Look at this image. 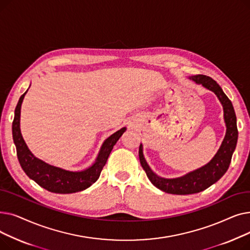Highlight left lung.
<instances>
[{
  "label": "left lung",
  "mask_w": 250,
  "mask_h": 250,
  "mask_svg": "<svg viewBox=\"0 0 250 250\" xmlns=\"http://www.w3.org/2000/svg\"><path fill=\"white\" fill-rule=\"evenodd\" d=\"M189 79L196 84L202 85L206 89L214 92L223 106L226 134L216 155L208 163L193 170V171L176 178H164L157 175L150 168L145 157H144L142 144L139 149L141 165L146 171V174L149 180L152 182V185L164 192L181 195L203 191L214 185L215 182H217L224 175L229 168L232 155L236 148V144H237L238 139L237 123H236V114L232 102L223 92L219 84L213 80L211 77L205 75L191 76Z\"/></svg>",
  "instance_id": "8db88e82"
}]
</instances>
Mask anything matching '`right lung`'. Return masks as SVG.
<instances>
[{"mask_svg":"<svg viewBox=\"0 0 250 250\" xmlns=\"http://www.w3.org/2000/svg\"><path fill=\"white\" fill-rule=\"evenodd\" d=\"M27 91L20 97L17 103L14 121L12 124L13 140H14L16 146L19 163L24 172L30 179L34 180L38 186L50 192L73 193L88 188L99 178L101 170L106 163L113 146L125 132L126 127L121 128L105 140L99 150L95 162L88 168L81 170V171H70V170L50 165L37 158L31 153L21 134V105Z\"/></svg>","mask_w":250,"mask_h":250,"instance_id":"add662e5","label":"right lung"}]
</instances>
